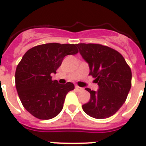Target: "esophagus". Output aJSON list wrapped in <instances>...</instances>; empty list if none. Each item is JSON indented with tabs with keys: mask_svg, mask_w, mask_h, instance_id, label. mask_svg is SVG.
Instances as JSON below:
<instances>
[{
	"mask_svg": "<svg viewBox=\"0 0 146 146\" xmlns=\"http://www.w3.org/2000/svg\"><path fill=\"white\" fill-rule=\"evenodd\" d=\"M75 89L77 90V91H82V90H84L83 88L79 87V86H75Z\"/></svg>",
	"mask_w": 146,
	"mask_h": 146,
	"instance_id": "1",
	"label": "esophagus"
}]
</instances>
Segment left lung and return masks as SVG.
I'll return each instance as SVG.
<instances>
[{
    "instance_id": "left-lung-1",
    "label": "left lung",
    "mask_w": 146,
    "mask_h": 146,
    "mask_svg": "<svg viewBox=\"0 0 146 146\" xmlns=\"http://www.w3.org/2000/svg\"><path fill=\"white\" fill-rule=\"evenodd\" d=\"M76 46L89 64L90 75L95 78L98 91L86 88L90 99L83 111L95 119L113 115L124 104L131 87V68L123 56L113 48L100 44L79 43Z\"/></svg>"
}]
</instances>
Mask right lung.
<instances>
[{"instance_id":"obj_1","label":"right lung","mask_w":146,"mask_h":146,"mask_svg":"<svg viewBox=\"0 0 146 146\" xmlns=\"http://www.w3.org/2000/svg\"><path fill=\"white\" fill-rule=\"evenodd\" d=\"M77 44L47 43L30 48L15 70V87L23 107L40 119L56 116L64 107L66 95L73 90L71 82L60 84L51 75L64 56L78 53Z\"/></svg>"}]
</instances>
